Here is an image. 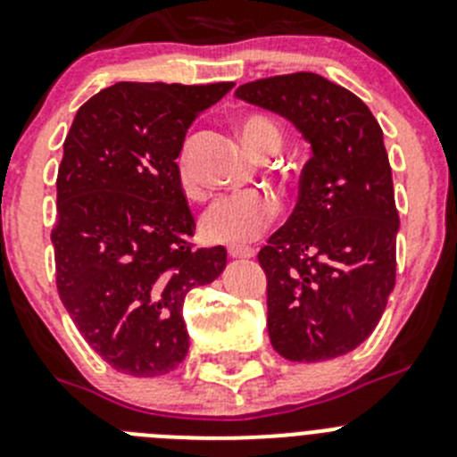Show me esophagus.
<instances>
[{"label":"esophagus","instance_id":"esophagus-1","mask_svg":"<svg viewBox=\"0 0 457 457\" xmlns=\"http://www.w3.org/2000/svg\"><path fill=\"white\" fill-rule=\"evenodd\" d=\"M228 256L231 258H253L256 256V249H251V246H228Z\"/></svg>","mask_w":457,"mask_h":457}]
</instances>
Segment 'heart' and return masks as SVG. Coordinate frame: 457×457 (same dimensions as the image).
I'll return each instance as SVG.
<instances>
[{"label":"heart","instance_id":"1","mask_svg":"<svg viewBox=\"0 0 457 457\" xmlns=\"http://www.w3.org/2000/svg\"><path fill=\"white\" fill-rule=\"evenodd\" d=\"M240 133L245 145L261 158H270L283 146V133L270 117L251 112L242 117ZM179 179L187 192H195L196 181L190 167L187 146L177 158ZM278 215V201L265 190H240L221 195L204 211L199 221L201 236L221 245H246L256 240Z\"/></svg>","mask_w":457,"mask_h":457}]
</instances>
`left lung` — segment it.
I'll return each instance as SVG.
<instances>
[{"instance_id": "obj_1", "label": "left lung", "mask_w": 457, "mask_h": 457, "mask_svg": "<svg viewBox=\"0 0 457 457\" xmlns=\"http://www.w3.org/2000/svg\"><path fill=\"white\" fill-rule=\"evenodd\" d=\"M236 97L290 120L312 149L295 212L258 253L271 346L292 362L349 353L376 328L396 280L383 131L362 99L312 72L258 79Z\"/></svg>"}]
</instances>
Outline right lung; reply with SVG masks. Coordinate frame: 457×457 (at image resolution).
Segmentation results:
<instances>
[{
	"mask_svg": "<svg viewBox=\"0 0 457 457\" xmlns=\"http://www.w3.org/2000/svg\"><path fill=\"white\" fill-rule=\"evenodd\" d=\"M233 83H115L77 111L58 167L56 287L112 370L161 376L190 349L183 301L226 267L195 249L177 158L199 112Z\"/></svg>",
	"mask_w": 457,
	"mask_h": 457,
	"instance_id": "add662e5",
	"label": "right lung"
}]
</instances>
